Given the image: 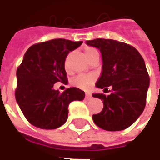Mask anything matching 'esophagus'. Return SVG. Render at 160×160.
<instances>
[{"instance_id":"34e87169","label":"esophagus","mask_w":160,"mask_h":160,"mask_svg":"<svg viewBox=\"0 0 160 160\" xmlns=\"http://www.w3.org/2000/svg\"><path fill=\"white\" fill-rule=\"evenodd\" d=\"M92 94L91 93H86V98H87V99H88V100H89V99H91V98H92Z\"/></svg>"}]
</instances>
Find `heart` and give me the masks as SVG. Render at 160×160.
I'll use <instances>...</instances> for the list:
<instances>
[{"label":"heart","mask_w":160,"mask_h":160,"mask_svg":"<svg viewBox=\"0 0 160 160\" xmlns=\"http://www.w3.org/2000/svg\"><path fill=\"white\" fill-rule=\"evenodd\" d=\"M85 55L87 56V60H89L91 57H92L95 55H98V52L96 49L92 47H86L85 48ZM71 55L68 54L64 61V68L65 69L68 70L69 68V59ZM96 80V77L93 74H87V75H79L73 80V85L74 87L83 89V90H88L90 89L92 85Z\"/></svg>","instance_id":"heart-1"}]
</instances>
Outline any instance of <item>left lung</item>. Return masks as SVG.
Returning <instances> with one entry per match:
<instances>
[{"instance_id":"left-lung-1","label":"left lung","mask_w":160,"mask_h":160,"mask_svg":"<svg viewBox=\"0 0 160 160\" xmlns=\"http://www.w3.org/2000/svg\"><path fill=\"white\" fill-rule=\"evenodd\" d=\"M86 43L102 55V73L96 87H112L108 96L92 94L104 104L100 113L92 116L93 122L104 130H123L137 120L146 106L150 80L144 59L133 46L117 40L98 38Z\"/></svg>"}]
</instances>
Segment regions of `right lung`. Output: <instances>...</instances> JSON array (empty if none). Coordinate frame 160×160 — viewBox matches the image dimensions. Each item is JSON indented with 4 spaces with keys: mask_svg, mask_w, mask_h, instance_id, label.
Listing matches in <instances>:
<instances>
[{
    "mask_svg": "<svg viewBox=\"0 0 160 160\" xmlns=\"http://www.w3.org/2000/svg\"><path fill=\"white\" fill-rule=\"evenodd\" d=\"M82 42L58 38L31 46L17 69V104L33 126L54 129L66 122L68 105L72 101L83 100L85 92L77 87L63 92L54 89V84L66 85L64 61L70 51Z\"/></svg>",
    "mask_w": 160,
    "mask_h": 160,
    "instance_id": "right-lung-1",
    "label": "right lung"
}]
</instances>
